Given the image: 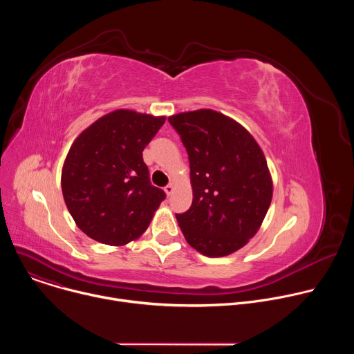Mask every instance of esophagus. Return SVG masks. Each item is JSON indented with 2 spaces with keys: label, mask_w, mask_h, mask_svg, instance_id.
I'll return each mask as SVG.
<instances>
[{
  "label": "esophagus",
  "mask_w": 354,
  "mask_h": 354,
  "mask_svg": "<svg viewBox=\"0 0 354 354\" xmlns=\"http://www.w3.org/2000/svg\"><path fill=\"white\" fill-rule=\"evenodd\" d=\"M164 190H165V193H167V194H168V196H171V194H172V193H174V185H172V183H169V185H167V186H165V189H164Z\"/></svg>",
  "instance_id": "1"
}]
</instances>
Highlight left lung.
Masks as SVG:
<instances>
[{"instance_id": "1", "label": "left lung", "mask_w": 354, "mask_h": 354, "mask_svg": "<svg viewBox=\"0 0 354 354\" xmlns=\"http://www.w3.org/2000/svg\"><path fill=\"white\" fill-rule=\"evenodd\" d=\"M187 151L193 201L176 214L187 243L210 258L227 257L254 236L272 201L263 151L235 120L212 109L168 118Z\"/></svg>"}]
</instances>
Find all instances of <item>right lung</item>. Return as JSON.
I'll use <instances>...</instances> for the list:
<instances>
[{
	"label": "right lung",
	"mask_w": 354,
	"mask_h": 354,
	"mask_svg": "<svg viewBox=\"0 0 354 354\" xmlns=\"http://www.w3.org/2000/svg\"><path fill=\"white\" fill-rule=\"evenodd\" d=\"M165 123L129 109L111 112L73 142L62 172L66 206L89 238L120 246L149 225L165 192L149 182L142 149Z\"/></svg>",
	"instance_id": "add662e5"
}]
</instances>
